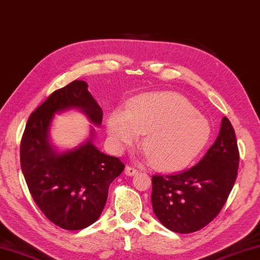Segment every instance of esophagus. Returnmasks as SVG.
I'll return each mask as SVG.
<instances>
[{
  "instance_id": "34e87169",
  "label": "esophagus",
  "mask_w": 260,
  "mask_h": 260,
  "mask_svg": "<svg viewBox=\"0 0 260 260\" xmlns=\"http://www.w3.org/2000/svg\"><path fill=\"white\" fill-rule=\"evenodd\" d=\"M138 173H139V169H136L135 167L126 166V168H125V174H126V175H128V176H134Z\"/></svg>"
}]
</instances>
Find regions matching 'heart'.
I'll return each mask as SVG.
<instances>
[{
  "instance_id": "b5f03b06",
  "label": "heart",
  "mask_w": 260,
  "mask_h": 260,
  "mask_svg": "<svg viewBox=\"0 0 260 260\" xmlns=\"http://www.w3.org/2000/svg\"><path fill=\"white\" fill-rule=\"evenodd\" d=\"M108 135L117 151L142 145L155 168L178 171L197 158L210 138L207 118L186 99L175 93L143 95L128 105L125 114L114 112L107 122Z\"/></svg>"
}]
</instances>
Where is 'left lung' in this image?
Listing matches in <instances>:
<instances>
[{"instance_id": "obj_1", "label": "left lung", "mask_w": 260, "mask_h": 260, "mask_svg": "<svg viewBox=\"0 0 260 260\" xmlns=\"http://www.w3.org/2000/svg\"><path fill=\"white\" fill-rule=\"evenodd\" d=\"M235 132L221 119L215 143L192 168L152 176L153 212L164 226L176 233H192L219 214L234 186L239 168Z\"/></svg>"}]
</instances>
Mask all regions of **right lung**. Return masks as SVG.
<instances>
[{"mask_svg": "<svg viewBox=\"0 0 260 260\" xmlns=\"http://www.w3.org/2000/svg\"><path fill=\"white\" fill-rule=\"evenodd\" d=\"M73 108L101 125L102 109L86 82L74 81L54 91L29 116L20 143L21 171L32 199L46 218L68 231L87 228L100 217L111 182L125 168L120 159L93 145V129L85 143L56 152L49 140L52 119Z\"/></svg>", "mask_w": 260, "mask_h": 260, "instance_id": "1", "label": "right lung"}]
</instances>
